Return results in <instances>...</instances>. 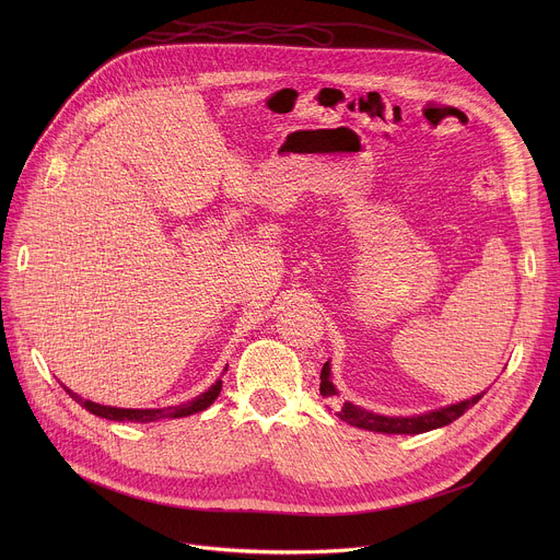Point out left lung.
Returning <instances> with one entry per match:
<instances>
[{"instance_id": "left-lung-1", "label": "left lung", "mask_w": 560, "mask_h": 560, "mask_svg": "<svg viewBox=\"0 0 560 560\" xmlns=\"http://www.w3.org/2000/svg\"><path fill=\"white\" fill-rule=\"evenodd\" d=\"M318 389H322L324 396L337 394V389L330 381V363H326L324 370H322V387H318ZM483 394H476V396L467 398V401H460L456 406H447V408H441V410H434V412H428V415H421V417H408V419L406 417L374 415V412H368V410L346 401L341 412H339V419L350 423V425L372 430V432H383V434H421V432H430V430L450 425L460 415H465V410H469L474 404L481 401Z\"/></svg>"}]
</instances>
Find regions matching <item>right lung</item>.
<instances>
[{"mask_svg": "<svg viewBox=\"0 0 560 560\" xmlns=\"http://www.w3.org/2000/svg\"><path fill=\"white\" fill-rule=\"evenodd\" d=\"M66 392L70 394V398L86 408L91 415L108 419V421H130V423H150V421H159V419H179V417H190L195 412H203L206 408H210L214 404V398L221 392V381H217L212 387H208L203 394H199L197 398L182 406H173V408H159V410H126V408H110V406H100L93 401H86L79 394L70 392L66 387Z\"/></svg>", "mask_w": 560, "mask_h": 560, "instance_id": "add662e5", "label": "right lung"}]
</instances>
